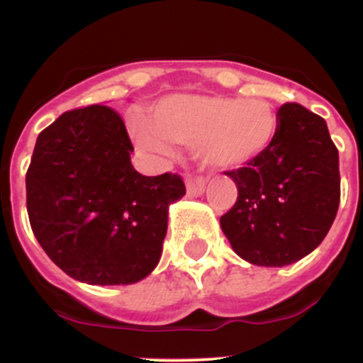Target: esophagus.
Masks as SVG:
<instances>
[{"mask_svg": "<svg viewBox=\"0 0 363 363\" xmlns=\"http://www.w3.org/2000/svg\"><path fill=\"white\" fill-rule=\"evenodd\" d=\"M205 184H207V181H205L203 177H200V175H196V177H188L186 179V189H188V195L189 196L203 195Z\"/></svg>", "mask_w": 363, "mask_h": 363, "instance_id": "obj_1", "label": "esophagus"}]
</instances>
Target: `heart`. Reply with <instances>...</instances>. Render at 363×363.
Returning a JSON list of instances; mask_svg holds the SVG:
<instances>
[{"instance_id": "1", "label": "heart", "mask_w": 363, "mask_h": 363, "mask_svg": "<svg viewBox=\"0 0 363 363\" xmlns=\"http://www.w3.org/2000/svg\"><path fill=\"white\" fill-rule=\"evenodd\" d=\"M276 133V111L258 98L181 94L161 101L152 112V124L131 123L135 144L151 158H170L172 142L195 144L200 160L216 168H237L258 160Z\"/></svg>"}]
</instances>
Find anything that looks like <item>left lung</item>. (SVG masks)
Listing matches in <instances>:
<instances>
[{"mask_svg": "<svg viewBox=\"0 0 363 363\" xmlns=\"http://www.w3.org/2000/svg\"><path fill=\"white\" fill-rule=\"evenodd\" d=\"M226 175L239 196L219 223L246 262L290 265L327 237L340 200L339 151L318 113L284 104L277 111L272 145Z\"/></svg>", "mask_w": 363, "mask_h": 363, "instance_id": "left-lung-1", "label": "left lung"}]
</instances>
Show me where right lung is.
<instances>
[{
    "instance_id": "1",
    "label": "right lung",
    "mask_w": 363,
    "mask_h": 363,
    "mask_svg": "<svg viewBox=\"0 0 363 363\" xmlns=\"http://www.w3.org/2000/svg\"><path fill=\"white\" fill-rule=\"evenodd\" d=\"M123 119L107 105L61 113L36 138L26 205L36 240L69 277L131 284L158 265L181 175L138 174Z\"/></svg>"
}]
</instances>
